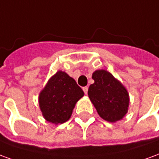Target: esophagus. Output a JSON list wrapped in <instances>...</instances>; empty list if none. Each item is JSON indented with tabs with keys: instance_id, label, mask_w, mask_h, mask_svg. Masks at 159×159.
I'll list each match as a JSON object with an SVG mask.
<instances>
[{
	"instance_id": "1",
	"label": "esophagus",
	"mask_w": 159,
	"mask_h": 159,
	"mask_svg": "<svg viewBox=\"0 0 159 159\" xmlns=\"http://www.w3.org/2000/svg\"><path fill=\"white\" fill-rule=\"evenodd\" d=\"M83 92H84V93H85V94H87V93H88V90H89V88H88V87H83Z\"/></svg>"
}]
</instances>
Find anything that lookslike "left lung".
<instances>
[{
  "mask_svg": "<svg viewBox=\"0 0 159 159\" xmlns=\"http://www.w3.org/2000/svg\"><path fill=\"white\" fill-rule=\"evenodd\" d=\"M92 77L94 83L89 88L88 95L99 115L111 123L122 119L129 103L126 89L105 70L94 71Z\"/></svg>",
  "mask_w": 159,
  "mask_h": 159,
  "instance_id": "obj_1",
  "label": "left lung"
}]
</instances>
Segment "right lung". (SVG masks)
I'll use <instances>...</instances> for the list:
<instances>
[{
    "mask_svg": "<svg viewBox=\"0 0 159 159\" xmlns=\"http://www.w3.org/2000/svg\"><path fill=\"white\" fill-rule=\"evenodd\" d=\"M83 94L76 81L59 70L40 93L39 105L43 117L55 124L65 123L70 117L75 105Z\"/></svg>",
    "mask_w": 159,
    "mask_h": 159,
    "instance_id": "1",
    "label": "right lung"
}]
</instances>
